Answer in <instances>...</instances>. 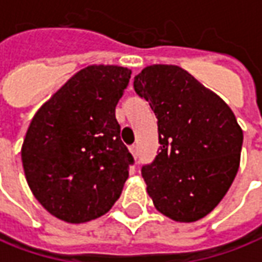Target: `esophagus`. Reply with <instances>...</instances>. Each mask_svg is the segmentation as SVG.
Instances as JSON below:
<instances>
[{
    "instance_id": "obj_1",
    "label": "esophagus",
    "mask_w": 262,
    "mask_h": 262,
    "mask_svg": "<svg viewBox=\"0 0 262 262\" xmlns=\"http://www.w3.org/2000/svg\"><path fill=\"white\" fill-rule=\"evenodd\" d=\"M130 153H132V156L135 157V159H137V155H139V153H137V146H135V144H133V146H130Z\"/></svg>"
}]
</instances>
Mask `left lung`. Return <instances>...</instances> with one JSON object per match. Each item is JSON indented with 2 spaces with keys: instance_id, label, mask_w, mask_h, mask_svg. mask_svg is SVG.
<instances>
[{
  "instance_id": "1",
  "label": "left lung",
  "mask_w": 262,
  "mask_h": 262,
  "mask_svg": "<svg viewBox=\"0 0 262 262\" xmlns=\"http://www.w3.org/2000/svg\"><path fill=\"white\" fill-rule=\"evenodd\" d=\"M133 85L157 118L160 151L142 169L147 194L171 220H200L238 171L243 129L217 93L177 65H149Z\"/></svg>"
}]
</instances>
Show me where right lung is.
Segmentation results:
<instances>
[{"label": "right lung", "instance_id": "obj_1", "mask_svg": "<svg viewBox=\"0 0 262 262\" xmlns=\"http://www.w3.org/2000/svg\"><path fill=\"white\" fill-rule=\"evenodd\" d=\"M132 71L89 65L36 111L21 147L25 179L49 214L71 224L106 214L122 193L133 157L115 107Z\"/></svg>", "mask_w": 262, "mask_h": 262}]
</instances>
